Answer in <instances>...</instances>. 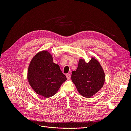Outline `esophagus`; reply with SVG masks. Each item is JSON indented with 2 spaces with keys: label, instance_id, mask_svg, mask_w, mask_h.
I'll use <instances>...</instances> for the list:
<instances>
[{
  "label": "esophagus",
  "instance_id": "esophagus-1",
  "mask_svg": "<svg viewBox=\"0 0 131 131\" xmlns=\"http://www.w3.org/2000/svg\"><path fill=\"white\" fill-rule=\"evenodd\" d=\"M66 77H67V79H68V80H69V79L71 78V75H70V74H66Z\"/></svg>",
  "mask_w": 131,
  "mask_h": 131
}]
</instances>
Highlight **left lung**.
I'll return each instance as SVG.
<instances>
[{
	"mask_svg": "<svg viewBox=\"0 0 131 131\" xmlns=\"http://www.w3.org/2000/svg\"><path fill=\"white\" fill-rule=\"evenodd\" d=\"M72 80L82 96L90 98L100 91L105 81V74L101 64L92 57L87 63L80 59L76 71H73Z\"/></svg>",
	"mask_w": 131,
	"mask_h": 131,
	"instance_id": "8db88e82",
	"label": "left lung"
}]
</instances>
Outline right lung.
Here are the masks:
<instances>
[{
	"label": "right lung",
	"instance_id": "add662e5",
	"mask_svg": "<svg viewBox=\"0 0 131 131\" xmlns=\"http://www.w3.org/2000/svg\"><path fill=\"white\" fill-rule=\"evenodd\" d=\"M27 79L35 92L46 98L56 94L67 80L59 66L53 63L52 55L45 50L37 53L31 60Z\"/></svg>",
	"mask_w": 131,
	"mask_h": 131
}]
</instances>
